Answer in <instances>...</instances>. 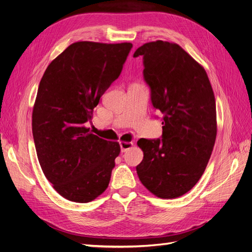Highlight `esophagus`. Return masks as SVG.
<instances>
[{
  "label": "esophagus",
  "mask_w": 252,
  "mask_h": 252,
  "mask_svg": "<svg viewBox=\"0 0 252 252\" xmlns=\"http://www.w3.org/2000/svg\"><path fill=\"white\" fill-rule=\"evenodd\" d=\"M120 147L122 152H126L128 149H130L132 147V143L131 142H120Z\"/></svg>",
  "instance_id": "obj_1"
}]
</instances>
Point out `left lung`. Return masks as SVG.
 I'll list each match as a JSON object with an SVG mask.
<instances>
[{"mask_svg":"<svg viewBox=\"0 0 252 252\" xmlns=\"http://www.w3.org/2000/svg\"><path fill=\"white\" fill-rule=\"evenodd\" d=\"M143 57V77L154 108L163 114L162 139H141L136 173L150 192L175 199L202 177L217 136L215 94L204 68L178 44L157 41L133 53Z\"/></svg>","mask_w":252,"mask_h":252,"instance_id":"1","label":"left lung"}]
</instances>
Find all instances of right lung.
<instances>
[{"label": "right lung", "instance_id": "1", "mask_svg": "<svg viewBox=\"0 0 252 252\" xmlns=\"http://www.w3.org/2000/svg\"><path fill=\"white\" fill-rule=\"evenodd\" d=\"M131 48L130 43H73L40 82L32 111L37 158L53 188L71 202L88 203L108 187L120 145L93 134L85 124Z\"/></svg>", "mask_w": 252, "mask_h": 252}]
</instances>
